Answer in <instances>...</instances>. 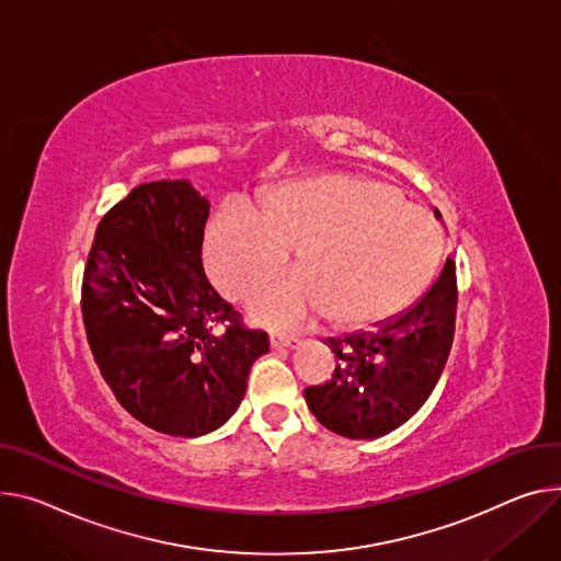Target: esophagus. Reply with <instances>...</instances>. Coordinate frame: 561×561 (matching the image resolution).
Instances as JSON below:
<instances>
[{"label":"esophagus","instance_id":"obj_1","mask_svg":"<svg viewBox=\"0 0 561 561\" xmlns=\"http://www.w3.org/2000/svg\"><path fill=\"white\" fill-rule=\"evenodd\" d=\"M268 340H271V346H273V348H279V346H297V342H299V337L288 335V333H279V331H271Z\"/></svg>","mask_w":561,"mask_h":561}]
</instances>
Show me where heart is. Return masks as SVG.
<instances>
[{
    "label": "heart",
    "instance_id": "heart-1",
    "mask_svg": "<svg viewBox=\"0 0 561 561\" xmlns=\"http://www.w3.org/2000/svg\"><path fill=\"white\" fill-rule=\"evenodd\" d=\"M290 248L299 268L254 297L260 318L293 324L322 309L337 327H363L396 313L427 284L440 230L393 185L329 174L271 192L260 210L230 203L208 226L206 266L228 297L243 299Z\"/></svg>",
    "mask_w": 561,
    "mask_h": 561
}]
</instances>
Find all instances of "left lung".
Segmentation results:
<instances>
[{
    "label": "left lung",
    "mask_w": 561,
    "mask_h": 561,
    "mask_svg": "<svg viewBox=\"0 0 561 561\" xmlns=\"http://www.w3.org/2000/svg\"><path fill=\"white\" fill-rule=\"evenodd\" d=\"M456 293V264L447 257L412 309L376 331L327 340L337 365L327 382L304 389L313 416L346 438H376L410 421L445 369Z\"/></svg>",
    "instance_id": "8db88e82"
}]
</instances>
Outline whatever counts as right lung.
<instances>
[{"mask_svg": "<svg viewBox=\"0 0 561 561\" xmlns=\"http://www.w3.org/2000/svg\"><path fill=\"white\" fill-rule=\"evenodd\" d=\"M208 215L183 179L140 183L100 219L82 275L100 376L136 421L170 436L224 425L268 351V333L245 327L203 271Z\"/></svg>", "mask_w": 561, "mask_h": 561, "instance_id": "right-lung-1", "label": "right lung"}]
</instances>
